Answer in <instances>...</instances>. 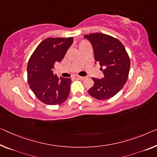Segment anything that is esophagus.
I'll return each mask as SVG.
<instances>
[{"mask_svg":"<svg viewBox=\"0 0 157 157\" xmlns=\"http://www.w3.org/2000/svg\"><path fill=\"white\" fill-rule=\"evenodd\" d=\"M74 78H75L76 79H78V80H83V79L84 78V77L78 76V75H76V76H74Z\"/></svg>","mask_w":157,"mask_h":157,"instance_id":"obj_1","label":"esophagus"}]
</instances>
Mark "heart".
Returning <instances> with one entry per match:
<instances>
[{"mask_svg": "<svg viewBox=\"0 0 157 157\" xmlns=\"http://www.w3.org/2000/svg\"><path fill=\"white\" fill-rule=\"evenodd\" d=\"M84 43H86L85 41H82L81 43H80V45H83V44H84ZM80 45H79V46H80Z\"/></svg>", "mask_w": 157, "mask_h": 157, "instance_id": "b5f03b06", "label": "heart"}]
</instances>
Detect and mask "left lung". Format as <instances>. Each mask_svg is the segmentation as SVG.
<instances>
[{
    "instance_id": "8db88e82",
    "label": "left lung",
    "mask_w": 157,
    "mask_h": 157,
    "mask_svg": "<svg viewBox=\"0 0 157 157\" xmlns=\"http://www.w3.org/2000/svg\"><path fill=\"white\" fill-rule=\"evenodd\" d=\"M93 46L94 57L99 62L105 77L92 78L94 85L88 93L98 100H107L119 92L128 77L130 58L119 40L104 33L85 35ZM96 64V62H95Z\"/></svg>"
}]
</instances>
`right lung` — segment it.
<instances>
[{
    "label": "right lung",
    "instance_id": "right-lung-1",
    "mask_svg": "<svg viewBox=\"0 0 157 157\" xmlns=\"http://www.w3.org/2000/svg\"><path fill=\"white\" fill-rule=\"evenodd\" d=\"M74 38H48L40 43L28 62V82L31 90L42 102L49 105L63 103L70 93L71 78L54 75L56 62L64 58Z\"/></svg>",
    "mask_w": 157,
    "mask_h": 157
}]
</instances>
